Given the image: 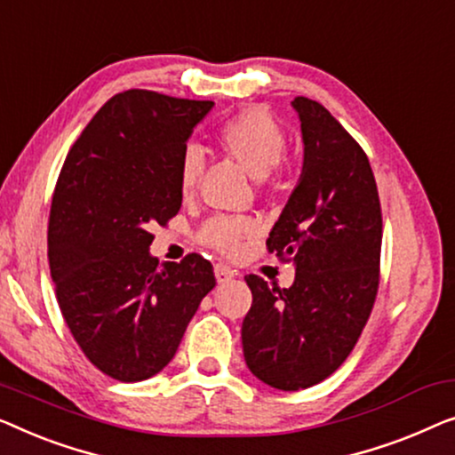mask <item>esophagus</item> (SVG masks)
<instances>
[{"label": "esophagus", "mask_w": 455, "mask_h": 455, "mask_svg": "<svg viewBox=\"0 0 455 455\" xmlns=\"http://www.w3.org/2000/svg\"><path fill=\"white\" fill-rule=\"evenodd\" d=\"M214 276H216V283H219V284H227L228 280L235 278V272L230 270V267L225 266V264H216Z\"/></svg>", "instance_id": "1"}]
</instances>
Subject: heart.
<instances>
[{
  "label": "heart",
  "mask_w": 455,
  "mask_h": 455,
  "mask_svg": "<svg viewBox=\"0 0 455 455\" xmlns=\"http://www.w3.org/2000/svg\"><path fill=\"white\" fill-rule=\"evenodd\" d=\"M219 144L243 164L253 179H266L274 166L283 161L286 136L267 108L253 105L241 108L219 127ZM204 171V156L196 146H188L179 161V189L188 197L196 191ZM255 233L251 220L219 216L208 220L200 230V239L220 253H235L245 236Z\"/></svg>",
  "instance_id": "b5f03b06"
}]
</instances>
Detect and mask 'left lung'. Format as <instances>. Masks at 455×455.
I'll use <instances>...</instances> for the list:
<instances>
[{
	"label": "left lung",
	"instance_id": "left-lung-1",
	"mask_svg": "<svg viewBox=\"0 0 455 455\" xmlns=\"http://www.w3.org/2000/svg\"><path fill=\"white\" fill-rule=\"evenodd\" d=\"M303 171L267 249L294 261L289 289L249 274L243 355L266 386L297 392L347 361L379 286L381 208L373 171L353 136L319 102L297 97Z\"/></svg>",
	"mask_w": 455,
	"mask_h": 455
}]
</instances>
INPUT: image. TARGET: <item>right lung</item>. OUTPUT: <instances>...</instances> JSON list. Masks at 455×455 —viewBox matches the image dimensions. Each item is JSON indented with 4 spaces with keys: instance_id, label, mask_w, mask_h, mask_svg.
<instances>
[{
    "instance_id": "right-lung-1",
    "label": "right lung",
    "mask_w": 455,
    "mask_h": 455,
    "mask_svg": "<svg viewBox=\"0 0 455 455\" xmlns=\"http://www.w3.org/2000/svg\"><path fill=\"white\" fill-rule=\"evenodd\" d=\"M212 100L115 94L69 150L49 214L57 303L82 353L119 381L161 373L175 356L212 264L150 253L156 225L181 208L179 161Z\"/></svg>"
}]
</instances>
